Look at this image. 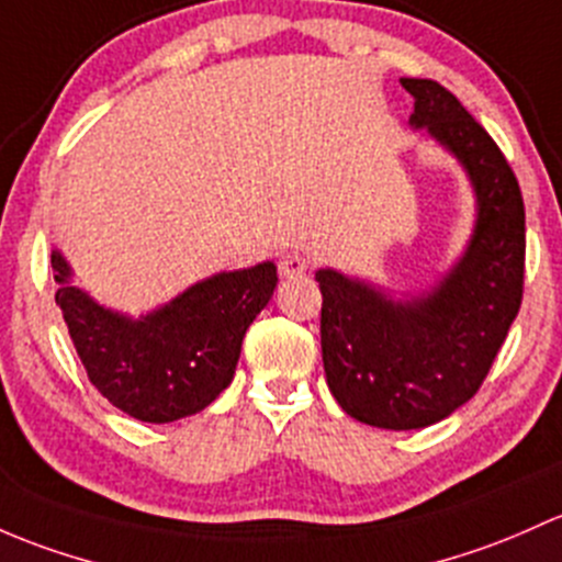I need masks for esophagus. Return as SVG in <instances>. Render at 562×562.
<instances>
[{"mask_svg":"<svg viewBox=\"0 0 562 562\" xmlns=\"http://www.w3.org/2000/svg\"><path fill=\"white\" fill-rule=\"evenodd\" d=\"M306 269H310V261H306V258L301 256L299 250L285 252V256L280 258V274L288 277V280H293V277H301Z\"/></svg>","mask_w":562,"mask_h":562,"instance_id":"obj_1","label":"esophagus"}]
</instances>
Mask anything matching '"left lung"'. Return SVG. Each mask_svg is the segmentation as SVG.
<instances>
[{"label":"left lung","mask_w":562,"mask_h":562,"mask_svg":"<svg viewBox=\"0 0 562 562\" xmlns=\"http://www.w3.org/2000/svg\"><path fill=\"white\" fill-rule=\"evenodd\" d=\"M425 128L463 167L474 232L428 291L401 293L317 269L328 390L358 423L415 430L450 417L482 385L522 301L525 204L493 137L436 80L401 78Z\"/></svg>","instance_id":"obj_1"}]
</instances>
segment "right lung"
<instances>
[{"label":"right lung","mask_w":562,"mask_h":562,"mask_svg":"<svg viewBox=\"0 0 562 562\" xmlns=\"http://www.w3.org/2000/svg\"><path fill=\"white\" fill-rule=\"evenodd\" d=\"M56 304L93 387L142 423H175L210 406L234 380L241 339L277 288L271 261L217 271L145 315L110 310L75 285L50 252Z\"/></svg>","instance_id":"add662e5"}]
</instances>
